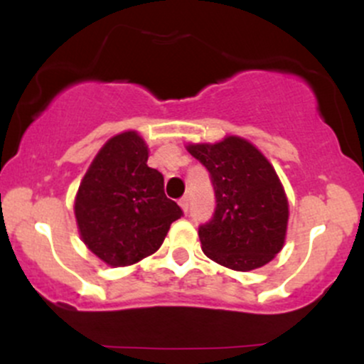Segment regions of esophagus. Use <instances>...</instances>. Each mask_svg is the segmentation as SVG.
Instances as JSON below:
<instances>
[{"label":"esophagus","mask_w":364,"mask_h":364,"mask_svg":"<svg viewBox=\"0 0 364 364\" xmlns=\"http://www.w3.org/2000/svg\"><path fill=\"white\" fill-rule=\"evenodd\" d=\"M179 205H181V208H183V212H186L190 210V198H188V196H183V198H179Z\"/></svg>","instance_id":"1"}]
</instances>
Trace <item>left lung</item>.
I'll use <instances>...</instances> for the list:
<instances>
[{"label":"left lung","instance_id":"obj_1","mask_svg":"<svg viewBox=\"0 0 364 364\" xmlns=\"http://www.w3.org/2000/svg\"><path fill=\"white\" fill-rule=\"evenodd\" d=\"M188 152L205 166L215 193L212 219L198 225L203 253L240 272L269 263L281 252L289 215L270 162L240 136L188 145Z\"/></svg>","mask_w":364,"mask_h":364}]
</instances>
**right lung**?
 I'll return each instance as SVG.
<instances>
[{"label":"right lung","instance_id":"obj_1","mask_svg":"<svg viewBox=\"0 0 364 364\" xmlns=\"http://www.w3.org/2000/svg\"><path fill=\"white\" fill-rule=\"evenodd\" d=\"M149 149L135 132L99 150L75 200L83 243L112 267L156 253L181 207L164 193V176L147 166Z\"/></svg>","mask_w":364,"mask_h":364}]
</instances>
